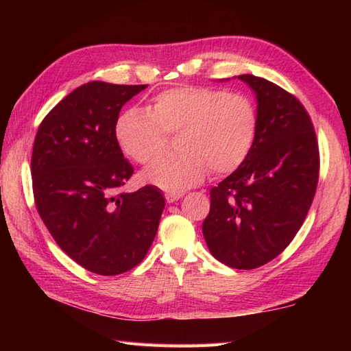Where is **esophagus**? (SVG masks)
I'll return each mask as SVG.
<instances>
[{"instance_id":"obj_1","label":"esophagus","mask_w":351,"mask_h":351,"mask_svg":"<svg viewBox=\"0 0 351 351\" xmlns=\"http://www.w3.org/2000/svg\"><path fill=\"white\" fill-rule=\"evenodd\" d=\"M184 196V193L176 191V193H166V200L167 204H173L176 200H180Z\"/></svg>"}]
</instances>
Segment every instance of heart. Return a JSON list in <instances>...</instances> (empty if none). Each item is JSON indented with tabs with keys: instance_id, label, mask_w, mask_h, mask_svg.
<instances>
[{
	"instance_id": "b5f03b06",
	"label": "heart",
	"mask_w": 351,
	"mask_h": 351,
	"mask_svg": "<svg viewBox=\"0 0 351 351\" xmlns=\"http://www.w3.org/2000/svg\"><path fill=\"white\" fill-rule=\"evenodd\" d=\"M256 128V110L247 96L180 86L154 96L146 110H125L116 121L114 138L128 158L146 166L162 152L166 136H181V155L154 162L143 178L162 190L182 191L204 181L210 169L225 175L240 167Z\"/></svg>"
}]
</instances>
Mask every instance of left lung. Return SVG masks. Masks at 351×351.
Returning a JSON list of instances; mask_svg holds the SVG:
<instances>
[{"label":"left lung","instance_id":"left-lung-1","mask_svg":"<svg viewBox=\"0 0 351 351\" xmlns=\"http://www.w3.org/2000/svg\"><path fill=\"white\" fill-rule=\"evenodd\" d=\"M258 128L244 162L210 191L202 232L211 255L238 270L258 268L285 250L314 199L319 156L314 126L293 95L250 73Z\"/></svg>","mask_w":351,"mask_h":351}]
</instances>
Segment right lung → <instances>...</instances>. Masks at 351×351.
Wrapping results in <instances>:
<instances>
[{"label":"right lung","mask_w":351,"mask_h":351,"mask_svg":"<svg viewBox=\"0 0 351 351\" xmlns=\"http://www.w3.org/2000/svg\"><path fill=\"white\" fill-rule=\"evenodd\" d=\"M146 87L90 81L58 102L36 134L37 211L58 247L96 274H122L140 264L166 205L154 185L119 193L134 169L114 125L125 104Z\"/></svg>","instance_id":"obj_1"}]
</instances>
